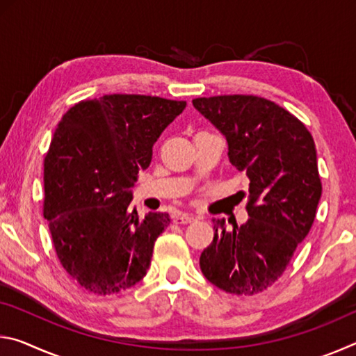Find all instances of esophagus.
I'll return each instance as SVG.
<instances>
[{"instance_id": "obj_1", "label": "esophagus", "mask_w": 356, "mask_h": 356, "mask_svg": "<svg viewBox=\"0 0 356 356\" xmlns=\"http://www.w3.org/2000/svg\"><path fill=\"white\" fill-rule=\"evenodd\" d=\"M196 218L193 215H188V213H182V215H174L172 216V221L176 222V225H188V222L195 221Z\"/></svg>"}]
</instances>
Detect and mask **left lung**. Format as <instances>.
I'll list each match as a JSON object with an SVG mask.
<instances>
[{
    "instance_id": "1",
    "label": "left lung",
    "mask_w": 356,
    "mask_h": 356,
    "mask_svg": "<svg viewBox=\"0 0 356 356\" xmlns=\"http://www.w3.org/2000/svg\"><path fill=\"white\" fill-rule=\"evenodd\" d=\"M193 105L226 136L229 161L250 179L248 221L227 232L225 220H213L201 272L225 292L259 293L281 278L314 222L322 196L314 140L293 114L257 95Z\"/></svg>"
}]
</instances>
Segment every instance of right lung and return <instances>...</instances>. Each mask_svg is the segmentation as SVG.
<instances>
[{
	"mask_svg": "<svg viewBox=\"0 0 356 356\" xmlns=\"http://www.w3.org/2000/svg\"><path fill=\"white\" fill-rule=\"evenodd\" d=\"M184 100L111 94L81 100L64 114L44 160V218L56 256L95 295L140 282L168 213L138 218L130 209L136 176Z\"/></svg>",
	"mask_w": 356,
	"mask_h": 356,
	"instance_id": "add662e5",
	"label": "right lung"
}]
</instances>
